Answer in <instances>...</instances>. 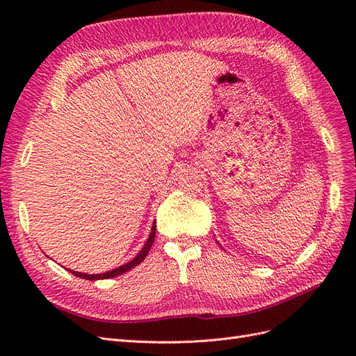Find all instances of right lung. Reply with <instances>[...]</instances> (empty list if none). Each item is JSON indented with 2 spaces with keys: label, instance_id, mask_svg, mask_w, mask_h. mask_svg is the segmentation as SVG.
<instances>
[{
  "label": "right lung",
  "instance_id": "obj_1",
  "mask_svg": "<svg viewBox=\"0 0 356 356\" xmlns=\"http://www.w3.org/2000/svg\"><path fill=\"white\" fill-rule=\"evenodd\" d=\"M154 236H156V221L153 222L152 232H149L148 239H147V242L144 243V246L141 248V251H139V252L132 258L131 261H127V263L122 264L120 267H117V268H113V270H110V272L98 273V275H88V273H81V272H75V270H68V272H71L72 275H75L77 277L86 279V281H98V279H110V277H114V276H118V275H123V273L131 270V268L136 267L139 263L144 261V258L147 257V254L149 252V250H152V245H153V242H154Z\"/></svg>",
  "mask_w": 356,
  "mask_h": 356
}]
</instances>
